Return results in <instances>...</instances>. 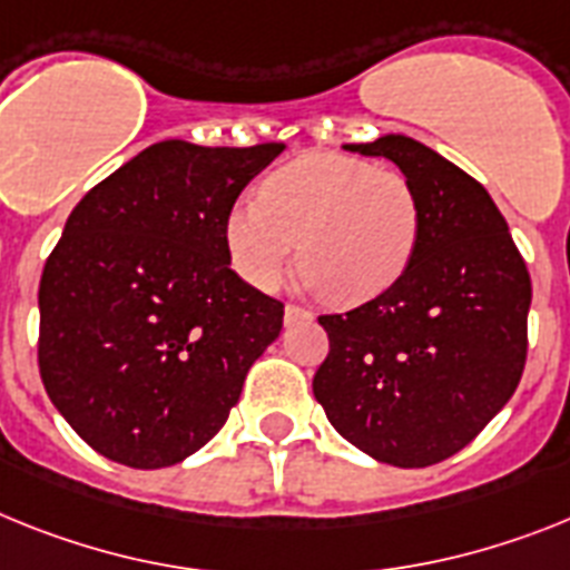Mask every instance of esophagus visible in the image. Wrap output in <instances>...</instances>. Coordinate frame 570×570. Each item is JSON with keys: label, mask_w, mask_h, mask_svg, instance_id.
<instances>
[{"label": "esophagus", "mask_w": 570, "mask_h": 570, "mask_svg": "<svg viewBox=\"0 0 570 570\" xmlns=\"http://www.w3.org/2000/svg\"><path fill=\"white\" fill-rule=\"evenodd\" d=\"M307 318H313V315H309V309L295 307V304H286V307H284V322H286V324L307 322Z\"/></svg>", "instance_id": "esophagus-1"}]
</instances>
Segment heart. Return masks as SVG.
I'll use <instances>...</instances> for the list:
<instances>
[{"label": "heart", "instance_id": "heart-1", "mask_svg": "<svg viewBox=\"0 0 570 570\" xmlns=\"http://www.w3.org/2000/svg\"><path fill=\"white\" fill-rule=\"evenodd\" d=\"M423 205L394 167L344 153H304L272 170L257 203L234 205L223 226L234 272L272 289L298 240V269L324 301L353 307L400 281L417 252Z\"/></svg>", "mask_w": 570, "mask_h": 570}]
</instances>
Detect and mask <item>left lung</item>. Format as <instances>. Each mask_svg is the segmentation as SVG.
I'll list each match as a JSON object with an SVG mask.
<instances>
[{"instance_id": "1", "label": "left lung", "mask_w": 570, "mask_h": 570, "mask_svg": "<svg viewBox=\"0 0 570 570\" xmlns=\"http://www.w3.org/2000/svg\"><path fill=\"white\" fill-rule=\"evenodd\" d=\"M385 156L417 188V252L391 289L322 315L313 394L344 440L417 470L461 452L507 405L528 358L530 275L481 181L409 136L344 145Z\"/></svg>"}]
</instances>
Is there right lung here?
Wrapping results in <instances>:
<instances>
[{"label": "right lung", "mask_w": 570, "mask_h": 570, "mask_svg": "<svg viewBox=\"0 0 570 570\" xmlns=\"http://www.w3.org/2000/svg\"><path fill=\"white\" fill-rule=\"evenodd\" d=\"M284 145H150L75 205L40 281V376L66 423L132 470L203 449L284 304L232 269L240 190Z\"/></svg>", "instance_id": "add662e5"}]
</instances>
